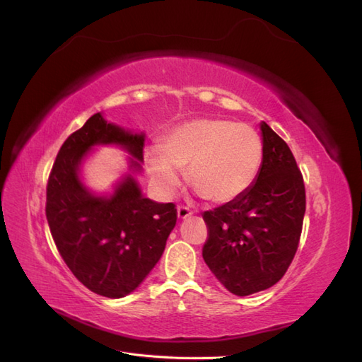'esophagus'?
Masks as SVG:
<instances>
[{"mask_svg":"<svg viewBox=\"0 0 362 362\" xmlns=\"http://www.w3.org/2000/svg\"><path fill=\"white\" fill-rule=\"evenodd\" d=\"M177 214H178V218H180V221H184V218H187V217H190V216H192V211L189 210L187 206H178Z\"/></svg>","mask_w":362,"mask_h":362,"instance_id":"obj_1","label":"esophagus"}]
</instances>
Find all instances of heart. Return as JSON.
<instances>
[{
	"mask_svg": "<svg viewBox=\"0 0 362 362\" xmlns=\"http://www.w3.org/2000/svg\"><path fill=\"white\" fill-rule=\"evenodd\" d=\"M262 161V141L254 128L229 119H193L172 128L161 148L146 154V170L157 192L170 196L189 168L196 192L216 204L243 194L255 181Z\"/></svg>",
	"mask_w": 362,
	"mask_h": 362,
	"instance_id": "b5f03b06",
	"label": "heart"
}]
</instances>
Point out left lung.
<instances>
[{
	"label": "left lung",
	"instance_id": "1",
	"mask_svg": "<svg viewBox=\"0 0 362 362\" xmlns=\"http://www.w3.org/2000/svg\"><path fill=\"white\" fill-rule=\"evenodd\" d=\"M262 161L255 181L237 199L204 213L202 257L222 286L237 296L270 288L298 250L305 185L288 145L259 124Z\"/></svg>",
	"mask_w": 362,
	"mask_h": 362
}]
</instances>
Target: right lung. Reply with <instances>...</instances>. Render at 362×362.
<instances>
[{"instance_id": "add662e5", "label": "right lung", "mask_w": 362, "mask_h": 362, "mask_svg": "<svg viewBox=\"0 0 362 362\" xmlns=\"http://www.w3.org/2000/svg\"><path fill=\"white\" fill-rule=\"evenodd\" d=\"M145 133H134L95 113L62 145L47 189V218L62 258L90 291L120 299L146 279L161 258L177 223L172 202L145 198L137 181ZM98 146L130 156L129 170L112 192L96 194L82 168Z\"/></svg>"}]
</instances>
